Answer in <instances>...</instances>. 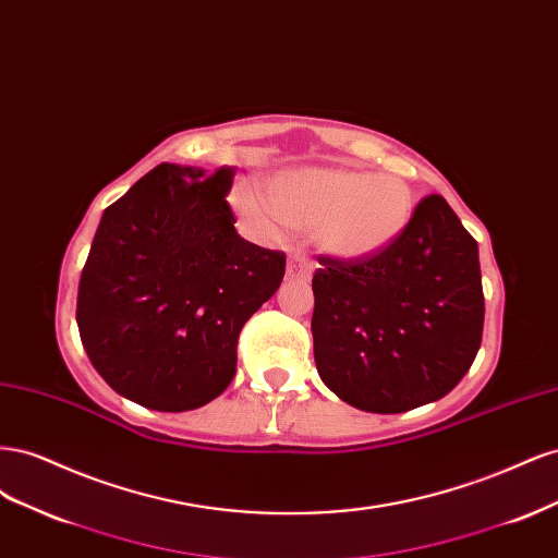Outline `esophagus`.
I'll return each mask as SVG.
<instances>
[{
    "label": "esophagus",
    "mask_w": 558,
    "mask_h": 558,
    "mask_svg": "<svg viewBox=\"0 0 558 558\" xmlns=\"http://www.w3.org/2000/svg\"><path fill=\"white\" fill-rule=\"evenodd\" d=\"M286 277L289 279H310L312 277V265L305 256H291L286 263Z\"/></svg>",
    "instance_id": "obj_1"
}]
</instances>
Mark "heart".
Listing matches in <instances>:
<instances>
[{"label": "heart", "mask_w": 558, "mask_h": 558, "mask_svg": "<svg viewBox=\"0 0 558 558\" xmlns=\"http://www.w3.org/2000/svg\"><path fill=\"white\" fill-rule=\"evenodd\" d=\"M244 223L263 238H281L286 228L312 230L326 256L359 263L391 246L414 216V193L400 177L342 167H307L281 172L269 195L258 185L238 193Z\"/></svg>", "instance_id": "b5f03b06"}]
</instances>
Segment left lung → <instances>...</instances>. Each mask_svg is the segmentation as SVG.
<instances>
[{"instance_id": "1", "label": "left lung", "mask_w": 558, "mask_h": 558, "mask_svg": "<svg viewBox=\"0 0 558 558\" xmlns=\"http://www.w3.org/2000/svg\"><path fill=\"white\" fill-rule=\"evenodd\" d=\"M314 361L351 408L398 414L445 398L475 361L484 328L480 248L440 195L379 256L318 258Z\"/></svg>"}]
</instances>
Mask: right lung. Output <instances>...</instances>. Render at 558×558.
<instances>
[{"mask_svg":"<svg viewBox=\"0 0 558 558\" xmlns=\"http://www.w3.org/2000/svg\"><path fill=\"white\" fill-rule=\"evenodd\" d=\"M234 167L162 162L105 209L83 267L76 324L118 396L189 412L221 396L238 337L286 272L281 251L234 230Z\"/></svg>","mask_w":558,"mask_h":558,"instance_id":"add662e5","label":"right lung"}]
</instances>
